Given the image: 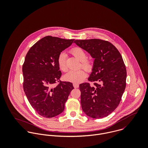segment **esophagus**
<instances>
[{
    "label": "esophagus",
    "mask_w": 148,
    "mask_h": 148,
    "mask_svg": "<svg viewBox=\"0 0 148 148\" xmlns=\"http://www.w3.org/2000/svg\"><path fill=\"white\" fill-rule=\"evenodd\" d=\"M73 85L74 88H77L79 86V85L78 84H76V83H73Z\"/></svg>",
    "instance_id": "obj_1"
}]
</instances>
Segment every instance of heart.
Segmentation results:
<instances>
[{
	"label": "heart",
	"instance_id": "obj_1",
	"mask_svg": "<svg viewBox=\"0 0 148 148\" xmlns=\"http://www.w3.org/2000/svg\"><path fill=\"white\" fill-rule=\"evenodd\" d=\"M71 53L80 62L81 65L86 71H90L93 68V62L90 59H86L87 55L84 49L79 47H75L71 50ZM58 64L59 68L63 72L67 71L66 63V55L61 53L58 59ZM86 76L85 71L83 69L78 71H70L64 76V79L68 82L73 83H79L82 82Z\"/></svg>",
	"mask_w": 148,
	"mask_h": 148
}]
</instances>
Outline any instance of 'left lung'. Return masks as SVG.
Returning <instances> with one entry per match:
<instances>
[{
  "label": "left lung",
  "mask_w": 148,
  "mask_h": 148,
  "mask_svg": "<svg viewBox=\"0 0 148 148\" xmlns=\"http://www.w3.org/2000/svg\"><path fill=\"white\" fill-rule=\"evenodd\" d=\"M74 42L95 59L88 83L79 85L81 105L85 113L93 119L105 117L120 104L126 87L127 69L118 49L108 41L92 39Z\"/></svg>",
  "instance_id": "1"
}]
</instances>
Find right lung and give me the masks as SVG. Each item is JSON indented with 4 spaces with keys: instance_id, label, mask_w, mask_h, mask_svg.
<instances>
[{
    "instance_id": "1",
    "label": "right lung",
    "mask_w": 148,
    "mask_h": 148,
    "mask_svg": "<svg viewBox=\"0 0 148 148\" xmlns=\"http://www.w3.org/2000/svg\"><path fill=\"white\" fill-rule=\"evenodd\" d=\"M74 40L47 36L36 42L25 56L22 68L24 91L31 106L44 117L62 113L74 88L72 83L60 80L62 72L58 64L60 53ZM56 82L60 83L53 87Z\"/></svg>"
}]
</instances>
